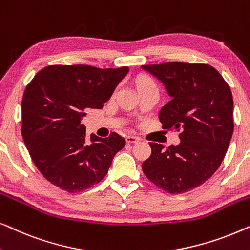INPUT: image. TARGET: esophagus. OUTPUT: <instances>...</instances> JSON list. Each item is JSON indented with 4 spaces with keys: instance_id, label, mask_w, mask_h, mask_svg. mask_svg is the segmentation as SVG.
<instances>
[{
    "instance_id": "obj_1",
    "label": "esophagus",
    "mask_w": 250,
    "mask_h": 250,
    "mask_svg": "<svg viewBox=\"0 0 250 250\" xmlns=\"http://www.w3.org/2000/svg\"><path fill=\"white\" fill-rule=\"evenodd\" d=\"M140 140L141 139L138 138V136H131V135L126 136V142L127 143H138Z\"/></svg>"
}]
</instances>
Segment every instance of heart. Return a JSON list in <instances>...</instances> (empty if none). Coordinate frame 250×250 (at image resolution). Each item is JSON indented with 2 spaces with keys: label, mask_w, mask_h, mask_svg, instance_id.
Segmentation results:
<instances>
[{
  "label": "heart",
  "mask_w": 250,
  "mask_h": 250,
  "mask_svg": "<svg viewBox=\"0 0 250 250\" xmlns=\"http://www.w3.org/2000/svg\"><path fill=\"white\" fill-rule=\"evenodd\" d=\"M150 85H155L153 82L150 80L149 77L146 76H140L138 78V87H142V86H150Z\"/></svg>",
  "instance_id": "heart-1"
}]
</instances>
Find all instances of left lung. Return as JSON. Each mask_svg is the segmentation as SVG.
I'll use <instances>...</instances> for the list:
<instances>
[{
  "mask_svg": "<svg viewBox=\"0 0 250 250\" xmlns=\"http://www.w3.org/2000/svg\"><path fill=\"white\" fill-rule=\"evenodd\" d=\"M165 86L170 100L159 111L163 128L180 131V145L166 150L150 142L151 156L142 164L153 184L183 193L209 179L220 167L233 133V98L214 67L205 63L145 64Z\"/></svg>",
  "mask_w": 250,
  "mask_h": 250,
  "instance_id": "1",
  "label": "left lung"
}]
</instances>
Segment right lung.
<instances>
[{
    "mask_svg": "<svg viewBox=\"0 0 250 250\" xmlns=\"http://www.w3.org/2000/svg\"><path fill=\"white\" fill-rule=\"evenodd\" d=\"M128 67L101 69L87 64H54L36 74L21 102V133L26 148L43 176L68 192H78L105 176L125 139L86 136L82 118L101 109Z\"/></svg>",
    "mask_w": 250,
    "mask_h": 250,
    "instance_id": "add662e5",
    "label": "right lung"
}]
</instances>
